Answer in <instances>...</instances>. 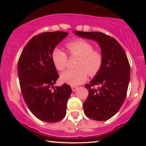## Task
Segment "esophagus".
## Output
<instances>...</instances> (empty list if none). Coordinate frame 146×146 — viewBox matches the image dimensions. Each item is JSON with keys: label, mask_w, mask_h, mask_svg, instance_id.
Masks as SVG:
<instances>
[{"label": "esophagus", "mask_w": 146, "mask_h": 146, "mask_svg": "<svg viewBox=\"0 0 146 146\" xmlns=\"http://www.w3.org/2000/svg\"><path fill=\"white\" fill-rule=\"evenodd\" d=\"M71 88H72V90H73V91H75V90H76V89H78V87L75 86H72Z\"/></svg>", "instance_id": "34e87169"}]
</instances>
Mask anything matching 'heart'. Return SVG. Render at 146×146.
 Here are the masks:
<instances>
[{
    "label": "heart",
    "mask_w": 146,
    "mask_h": 146,
    "mask_svg": "<svg viewBox=\"0 0 146 146\" xmlns=\"http://www.w3.org/2000/svg\"><path fill=\"white\" fill-rule=\"evenodd\" d=\"M71 56L80 57L77 70H66L60 76L62 82L78 86L86 81L88 73L91 76L96 75L103 64V57L100 52L94 51V47L90 42L79 39L66 44ZM52 60L55 66L59 71H63L67 66L68 57L60 48H55L52 51Z\"/></svg>",
    "instance_id": "b5f03b06"
}]
</instances>
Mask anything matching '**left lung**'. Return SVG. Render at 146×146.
<instances>
[{
    "mask_svg": "<svg viewBox=\"0 0 146 146\" xmlns=\"http://www.w3.org/2000/svg\"><path fill=\"white\" fill-rule=\"evenodd\" d=\"M73 32L98 42L103 57L102 68L85 85L88 96L83 104L84 111L92 119H109L119 111L126 97L130 75L128 58L119 43L108 35L98 31ZM95 85L98 89L94 87Z\"/></svg>",
    "mask_w": 146,
    "mask_h": 146,
    "instance_id": "obj_1",
    "label": "left lung"
}]
</instances>
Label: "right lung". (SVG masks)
Listing matches in <instances>:
<instances>
[{
    "label": "right lung",
    "mask_w": 146,
    "mask_h": 146,
    "mask_svg": "<svg viewBox=\"0 0 146 146\" xmlns=\"http://www.w3.org/2000/svg\"><path fill=\"white\" fill-rule=\"evenodd\" d=\"M67 36V32L57 31L33 36L18 60V74L25 103L37 118L48 123L65 117L72 93L66 84L54 87L59 75L51 58L53 50Z\"/></svg>",
    "instance_id": "right-lung-1"
}]
</instances>
